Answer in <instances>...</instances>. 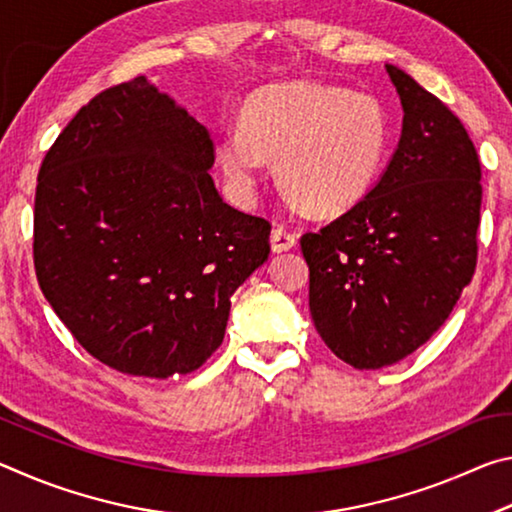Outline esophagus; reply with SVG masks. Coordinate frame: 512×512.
I'll return each instance as SVG.
<instances>
[{
  "label": "esophagus",
  "instance_id": "34e87169",
  "mask_svg": "<svg viewBox=\"0 0 512 512\" xmlns=\"http://www.w3.org/2000/svg\"><path fill=\"white\" fill-rule=\"evenodd\" d=\"M298 244V235L293 230H289L287 225H277L271 232V248L275 253H284V250H291Z\"/></svg>",
  "mask_w": 512,
  "mask_h": 512
}]
</instances>
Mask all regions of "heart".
<instances>
[{
    "label": "heart",
    "mask_w": 512,
    "mask_h": 512,
    "mask_svg": "<svg viewBox=\"0 0 512 512\" xmlns=\"http://www.w3.org/2000/svg\"><path fill=\"white\" fill-rule=\"evenodd\" d=\"M386 119L368 94L320 83H284L255 92L241 124L223 131L219 160L239 198H253L268 155L282 187L309 210L352 207L375 183L386 151Z\"/></svg>",
    "instance_id": "1"
}]
</instances>
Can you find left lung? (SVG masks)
I'll list each match as a JSON object with an SVG mask.
<instances>
[{"label": "left lung", "mask_w": 512, "mask_h": 512, "mask_svg": "<svg viewBox=\"0 0 512 512\" xmlns=\"http://www.w3.org/2000/svg\"><path fill=\"white\" fill-rule=\"evenodd\" d=\"M404 119L379 183L300 237L320 339L359 370L409 357L452 314L476 268L481 164L452 110L386 65Z\"/></svg>", "instance_id": "obj_1"}]
</instances>
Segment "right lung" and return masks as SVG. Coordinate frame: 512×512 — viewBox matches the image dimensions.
<instances>
[{
	"mask_svg": "<svg viewBox=\"0 0 512 512\" xmlns=\"http://www.w3.org/2000/svg\"><path fill=\"white\" fill-rule=\"evenodd\" d=\"M210 131L137 76L76 112L38 173L33 264L94 359L187 375L223 343L230 296L262 266L271 223L223 203Z\"/></svg>",
	"mask_w": 512,
	"mask_h": 512,
	"instance_id": "right-lung-1",
	"label": "right lung"
}]
</instances>
